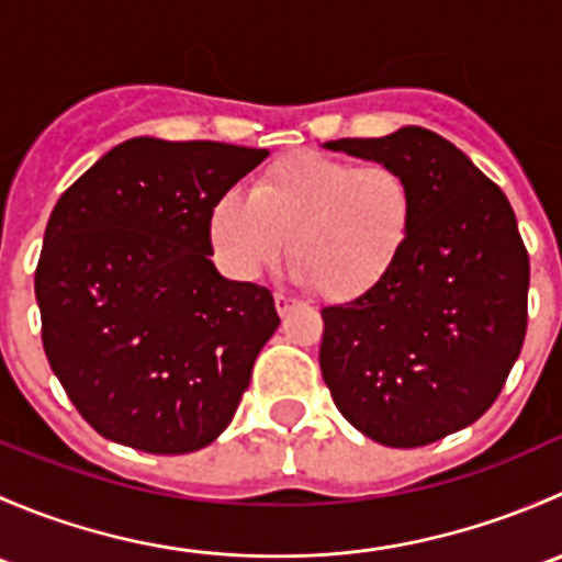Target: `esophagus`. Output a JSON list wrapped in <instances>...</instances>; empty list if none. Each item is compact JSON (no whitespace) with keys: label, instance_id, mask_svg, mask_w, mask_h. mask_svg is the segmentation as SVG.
<instances>
[{"label":"esophagus","instance_id":"34e87169","mask_svg":"<svg viewBox=\"0 0 562 562\" xmlns=\"http://www.w3.org/2000/svg\"><path fill=\"white\" fill-rule=\"evenodd\" d=\"M274 304H277V313H280L282 317H285L288 313H291L293 307H296V299H291V296H285V293H277L274 296Z\"/></svg>","mask_w":562,"mask_h":562}]
</instances>
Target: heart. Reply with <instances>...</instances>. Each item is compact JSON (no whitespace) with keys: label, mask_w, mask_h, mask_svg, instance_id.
Returning a JSON list of instances; mask_svg holds the SVG:
<instances>
[{"label":"heart","mask_w":562,"mask_h":562,"mask_svg":"<svg viewBox=\"0 0 562 562\" xmlns=\"http://www.w3.org/2000/svg\"><path fill=\"white\" fill-rule=\"evenodd\" d=\"M416 190L391 162L293 151L269 162L249 195L225 192L209 241L236 280L274 269L291 241L296 280L326 302H359L394 274L416 228Z\"/></svg>","instance_id":"b5f03b06"}]
</instances>
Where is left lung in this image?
Listing matches in <instances>:
<instances>
[{
	"mask_svg": "<svg viewBox=\"0 0 562 562\" xmlns=\"http://www.w3.org/2000/svg\"><path fill=\"white\" fill-rule=\"evenodd\" d=\"M326 149L391 162L416 190V228L394 274L323 310L321 372L359 432L394 449L479 422L527 331L530 260L501 187L424 127L339 138Z\"/></svg>",
	"mask_w": 562,
	"mask_h": 562,
	"instance_id": "obj_1",
	"label": "left lung"
}]
</instances>
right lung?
Listing matches in <instances>:
<instances>
[{"instance_id": "right-lung-1", "label": "right lung", "mask_w": 562, "mask_h": 562, "mask_svg": "<svg viewBox=\"0 0 562 562\" xmlns=\"http://www.w3.org/2000/svg\"><path fill=\"white\" fill-rule=\"evenodd\" d=\"M266 149L130 138L50 212L35 271L43 348L76 411L113 443L187 454L231 424L274 296L225 280L209 212Z\"/></svg>"}]
</instances>
